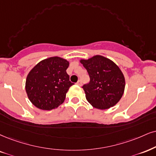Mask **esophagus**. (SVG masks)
I'll use <instances>...</instances> for the list:
<instances>
[{
	"instance_id": "obj_1",
	"label": "esophagus",
	"mask_w": 156,
	"mask_h": 156,
	"mask_svg": "<svg viewBox=\"0 0 156 156\" xmlns=\"http://www.w3.org/2000/svg\"><path fill=\"white\" fill-rule=\"evenodd\" d=\"M76 84H77L78 86H82V82H81V80H79V81L77 82V83H76Z\"/></svg>"
}]
</instances>
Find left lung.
Returning a JSON list of instances; mask_svg holds the SVG:
<instances>
[{
	"instance_id": "8db88e82",
	"label": "left lung",
	"mask_w": 156,
	"mask_h": 156,
	"mask_svg": "<svg viewBox=\"0 0 156 156\" xmlns=\"http://www.w3.org/2000/svg\"><path fill=\"white\" fill-rule=\"evenodd\" d=\"M80 61L90 78V83L82 87L87 101L101 110L116 105L125 89V78L120 68L111 59L100 55Z\"/></svg>"
}]
</instances>
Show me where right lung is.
Returning a JSON list of instances; mask_svg holds the SVG:
<instances>
[{
    "label": "right lung",
    "mask_w": 156,
    "mask_h": 156,
    "mask_svg": "<svg viewBox=\"0 0 156 156\" xmlns=\"http://www.w3.org/2000/svg\"><path fill=\"white\" fill-rule=\"evenodd\" d=\"M69 66L66 59L53 56L40 61L30 70L25 90L34 106L49 111L62 104L69 87L74 84L66 73Z\"/></svg>",
    "instance_id": "right-lung-1"
}]
</instances>
